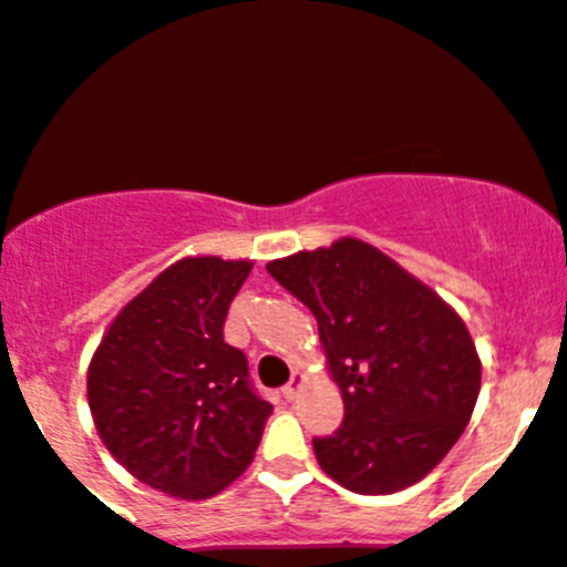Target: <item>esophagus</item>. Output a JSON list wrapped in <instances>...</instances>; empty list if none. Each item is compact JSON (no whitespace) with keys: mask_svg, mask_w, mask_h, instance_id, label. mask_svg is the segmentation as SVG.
Returning <instances> with one entry per match:
<instances>
[{"mask_svg":"<svg viewBox=\"0 0 567 567\" xmlns=\"http://www.w3.org/2000/svg\"><path fill=\"white\" fill-rule=\"evenodd\" d=\"M301 384H303V374H298V371H293L290 382L282 388V395L288 398V401H296V395H298V390H301Z\"/></svg>","mask_w":567,"mask_h":567,"instance_id":"obj_1","label":"esophagus"}]
</instances>
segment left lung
<instances>
[{
    "instance_id": "obj_1",
    "label": "left lung",
    "mask_w": 567,
    "mask_h": 567,
    "mask_svg": "<svg viewBox=\"0 0 567 567\" xmlns=\"http://www.w3.org/2000/svg\"><path fill=\"white\" fill-rule=\"evenodd\" d=\"M307 303L344 422L315 439L320 468L358 495H390L427 476L474 414L482 363L446 301L360 239L271 260Z\"/></svg>"
}]
</instances>
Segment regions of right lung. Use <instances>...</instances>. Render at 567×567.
<instances>
[{"label": "right lung", "mask_w": 567, "mask_h": 567, "mask_svg": "<svg viewBox=\"0 0 567 567\" xmlns=\"http://www.w3.org/2000/svg\"><path fill=\"white\" fill-rule=\"evenodd\" d=\"M250 260L183 258L121 309L89 365V406L110 455L185 501L220 493L252 463L271 403L245 352L223 341Z\"/></svg>", "instance_id": "right-lung-1"}]
</instances>
